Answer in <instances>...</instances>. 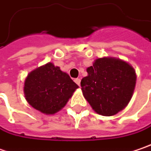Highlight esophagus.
I'll list each match as a JSON object with an SVG mask.
<instances>
[{
    "label": "esophagus",
    "instance_id": "obj_1",
    "mask_svg": "<svg viewBox=\"0 0 151 151\" xmlns=\"http://www.w3.org/2000/svg\"><path fill=\"white\" fill-rule=\"evenodd\" d=\"M74 82H75L79 86V85H80V82H81V79H80V78H77L74 79Z\"/></svg>",
    "mask_w": 151,
    "mask_h": 151
}]
</instances>
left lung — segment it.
Here are the masks:
<instances>
[{
  "label": "left lung",
  "mask_w": 151,
  "mask_h": 151,
  "mask_svg": "<svg viewBox=\"0 0 151 151\" xmlns=\"http://www.w3.org/2000/svg\"><path fill=\"white\" fill-rule=\"evenodd\" d=\"M86 71L88 75L81 80V89L96 113L110 116L128 106L137 79L134 68L129 63L104 56L95 59Z\"/></svg>",
  "instance_id": "1"
}]
</instances>
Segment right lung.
Segmentation results:
<instances>
[{"label":"right lung","mask_w":151,"mask_h":151,"mask_svg":"<svg viewBox=\"0 0 151 151\" xmlns=\"http://www.w3.org/2000/svg\"><path fill=\"white\" fill-rule=\"evenodd\" d=\"M78 88L67 73L48 63L28 74L23 92L33 108L44 114L53 115L66 106Z\"/></svg>","instance_id":"add662e5"}]
</instances>
